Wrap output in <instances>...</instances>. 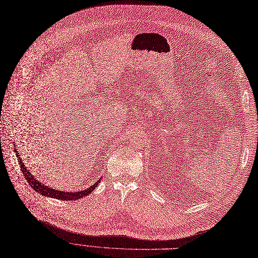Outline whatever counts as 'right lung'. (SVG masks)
I'll list each match as a JSON object with an SVG mask.
<instances>
[{
	"label": "right lung",
	"instance_id": "obj_1",
	"mask_svg": "<svg viewBox=\"0 0 258 258\" xmlns=\"http://www.w3.org/2000/svg\"><path fill=\"white\" fill-rule=\"evenodd\" d=\"M15 152H16L18 161H19V166H20V168H21V171H22V173H23L25 179L27 180L28 184L31 185V187L33 189H35L38 194H40L42 196H47V197H50V198L59 199V200H66V201H73V200H79V199H82V198H84L86 196H88L89 194H91L93 190L97 188V186L100 184L101 179H102V178L98 179L97 182H95L92 186L88 187L87 189L83 190V191H79V192H68V191L64 192V191H61V190H55L53 188H50V187L43 185L42 183L39 182V180H37L32 175V173L30 172V171L26 169L25 165H23L22 159L20 158V155H19L18 151L15 150Z\"/></svg>",
	"mask_w": 258,
	"mask_h": 258
}]
</instances>
